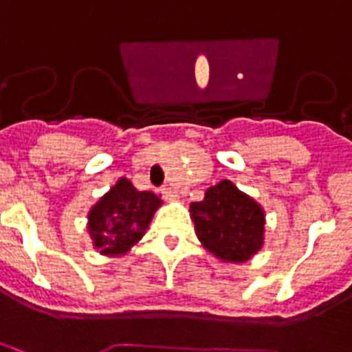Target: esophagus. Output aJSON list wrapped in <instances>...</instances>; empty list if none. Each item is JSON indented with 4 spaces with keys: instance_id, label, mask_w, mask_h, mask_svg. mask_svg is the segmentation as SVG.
<instances>
[{
    "instance_id": "esophagus-1",
    "label": "esophagus",
    "mask_w": 352,
    "mask_h": 352,
    "mask_svg": "<svg viewBox=\"0 0 352 352\" xmlns=\"http://www.w3.org/2000/svg\"><path fill=\"white\" fill-rule=\"evenodd\" d=\"M161 195H163L164 200L168 201H175L179 198V193H177L175 189L172 188H161Z\"/></svg>"
}]
</instances>
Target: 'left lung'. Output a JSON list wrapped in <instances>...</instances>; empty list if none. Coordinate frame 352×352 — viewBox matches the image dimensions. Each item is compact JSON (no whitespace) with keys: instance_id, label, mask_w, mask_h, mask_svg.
<instances>
[{"instance_id":"1","label":"left lung","mask_w":352,"mask_h":352,"mask_svg":"<svg viewBox=\"0 0 352 352\" xmlns=\"http://www.w3.org/2000/svg\"><path fill=\"white\" fill-rule=\"evenodd\" d=\"M198 239L221 261L246 262L264 244V210L253 198L221 180L191 204Z\"/></svg>"}]
</instances>
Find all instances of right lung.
Instances as JSON below:
<instances>
[{"label": "right lung", "mask_w": 352, "mask_h": 352, "mask_svg": "<svg viewBox=\"0 0 352 352\" xmlns=\"http://www.w3.org/2000/svg\"><path fill=\"white\" fill-rule=\"evenodd\" d=\"M159 206L161 198L151 191H138L122 177L88 214L94 246L104 255L127 253L142 239Z\"/></svg>", "instance_id": "right-lung-1"}]
</instances>
